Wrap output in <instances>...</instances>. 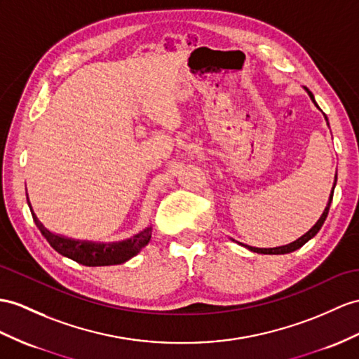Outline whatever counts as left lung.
I'll list each match as a JSON object with an SVG mask.
<instances>
[{
    "label": "left lung",
    "instance_id": "8db88e82",
    "mask_svg": "<svg viewBox=\"0 0 359 359\" xmlns=\"http://www.w3.org/2000/svg\"><path fill=\"white\" fill-rule=\"evenodd\" d=\"M304 90H306V93L309 94V97H311V100L313 102V104H316V107L318 108V104H317L316 99H313V94H312L308 88H304ZM325 118H326V121H327L326 114H325ZM327 125H329V121H327ZM335 184H337V175H335ZM334 189H335V186L332 187V191H330V195H329V201H327V205H326V208H325V212H323V215L320 216V219L316 222V225H313L312 229H311L308 233H304V234L302 236V238H299L297 241H294V242H291V243H287V245L274 247V248H256V247L243 245L242 242H238V243H239V245H242V247L248 248V250H250V251H252V252H259V255H287V252H292V251H295V250L302 248L306 242L311 241V239L313 238V236H316V234L320 231V229L323 226V224H325L326 217H327V213H329V208H330L332 196H334ZM233 241H234V239H233ZM234 242H236V241H234Z\"/></svg>",
    "mask_w": 359,
    "mask_h": 359
}]
</instances>
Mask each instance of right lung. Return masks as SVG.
I'll return each mask as SVG.
<instances>
[{"label": "right lung", "mask_w": 359, "mask_h": 359, "mask_svg": "<svg viewBox=\"0 0 359 359\" xmlns=\"http://www.w3.org/2000/svg\"><path fill=\"white\" fill-rule=\"evenodd\" d=\"M27 203L33 216V221L36 224L41 234L47 239V242L55 248L59 255L72 259L77 264L85 266H108V265H120L125 264L129 259L137 256L152 238V226L147 225L146 229L130 236L129 239L118 242H91V241H79L67 238V236L50 231L47 226L38 219L34 215L30 199L27 195Z\"/></svg>", "instance_id": "right-lung-1"}]
</instances>
